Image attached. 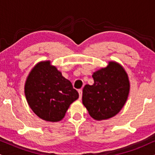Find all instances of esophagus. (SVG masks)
Here are the masks:
<instances>
[{
	"mask_svg": "<svg viewBox=\"0 0 155 155\" xmlns=\"http://www.w3.org/2000/svg\"><path fill=\"white\" fill-rule=\"evenodd\" d=\"M78 92H79V99L80 100H81V97H82V89H79V91H78Z\"/></svg>",
	"mask_w": 155,
	"mask_h": 155,
	"instance_id": "1",
	"label": "esophagus"
}]
</instances>
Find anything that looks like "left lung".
I'll return each instance as SVG.
<instances>
[{"mask_svg":"<svg viewBox=\"0 0 155 155\" xmlns=\"http://www.w3.org/2000/svg\"><path fill=\"white\" fill-rule=\"evenodd\" d=\"M94 84L84 86L82 102L89 114L95 120H106L115 116L127 100L130 84L122 66L110 62L105 68L92 75Z\"/></svg>","mask_w":155,"mask_h":155,"instance_id":"left-lung-1","label":"left lung"}]
</instances>
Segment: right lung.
<instances>
[{"label": "right lung", "mask_w": 155, "mask_h": 155, "mask_svg": "<svg viewBox=\"0 0 155 155\" xmlns=\"http://www.w3.org/2000/svg\"><path fill=\"white\" fill-rule=\"evenodd\" d=\"M24 92L35 114L50 122L62 120L71 104L79 98L71 82L50 61L40 62L33 68L26 81Z\"/></svg>", "instance_id": "1"}]
</instances>
